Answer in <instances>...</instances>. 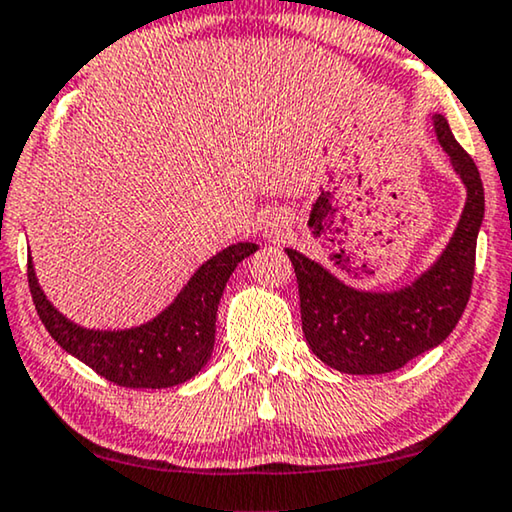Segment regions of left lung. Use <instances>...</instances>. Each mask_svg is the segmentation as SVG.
<instances>
[{
  "instance_id": "8db88e82",
  "label": "left lung",
  "mask_w": 512,
  "mask_h": 512,
  "mask_svg": "<svg viewBox=\"0 0 512 512\" xmlns=\"http://www.w3.org/2000/svg\"><path fill=\"white\" fill-rule=\"evenodd\" d=\"M434 127L469 194L450 246L422 278L392 294L359 292L287 248L297 273L304 336L331 369L352 376L397 371L443 343L469 304L485 190L473 157L452 136L448 120L434 115Z\"/></svg>"
}]
</instances>
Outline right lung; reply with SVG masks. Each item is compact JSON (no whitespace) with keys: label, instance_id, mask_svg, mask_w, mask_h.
Segmentation results:
<instances>
[{"label":"right lung","instance_id":"1","mask_svg":"<svg viewBox=\"0 0 512 512\" xmlns=\"http://www.w3.org/2000/svg\"><path fill=\"white\" fill-rule=\"evenodd\" d=\"M255 250V243L225 248L199 266L167 311L146 325L125 331L83 329L57 313L41 292L32 259H27V283L43 327L60 348L115 385L160 390L197 376L211 359L222 292L236 264Z\"/></svg>","mask_w":512,"mask_h":512}]
</instances>
